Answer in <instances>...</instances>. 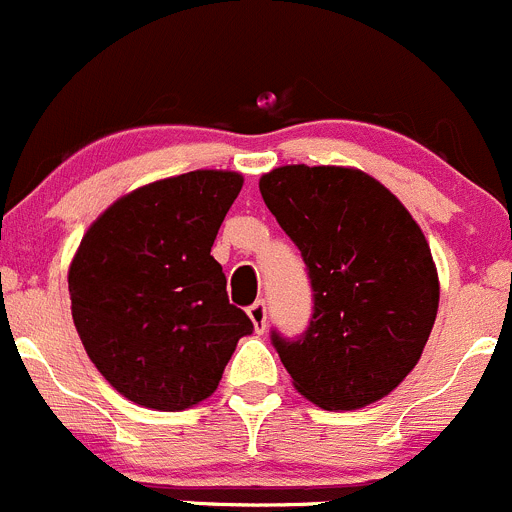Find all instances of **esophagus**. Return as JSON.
Segmentation results:
<instances>
[{"label": "esophagus", "mask_w": 512, "mask_h": 512, "mask_svg": "<svg viewBox=\"0 0 512 512\" xmlns=\"http://www.w3.org/2000/svg\"><path fill=\"white\" fill-rule=\"evenodd\" d=\"M248 316H251L253 321V329L259 334L266 332V319H269V314H266V301L259 299L256 304L248 306Z\"/></svg>", "instance_id": "34e87169"}]
</instances>
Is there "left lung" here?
<instances>
[{
  "label": "left lung",
  "mask_w": 512,
  "mask_h": 512,
  "mask_svg": "<svg viewBox=\"0 0 512 512\" xmlns=\"http://www.w3.org/2000/svg\"><path fill=\"white\" fill-rule=\"evenodd\" d=\"M259 188L314 291L304 332L271 329V344L314 405H372L415 369L435 324L440 284L420 226L362 170L284 165Z\"/></svg>",
  "instance_id": "1"
}]
</instances>
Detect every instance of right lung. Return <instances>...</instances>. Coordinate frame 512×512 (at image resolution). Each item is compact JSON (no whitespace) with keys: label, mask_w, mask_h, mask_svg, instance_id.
I'll use <instances>...</instances> for the list:
<instances>
[{"label":"right lung","mask_w":512,"mask_h":512,"mask_svg":"<svg viewBox=\"0 0 512 512\" xmlns=\"http://www.w3.org/2000/svg\"><path fill=\"white\" fill-rule=\"evenodd\" d=\"M243 178L193 170L138 188L85 233L70 266L72 319L102 377L150 410H186L216 392L253 332L211 256Z\"/></svg>","instance_id":"obj_1"}]
</instances>
